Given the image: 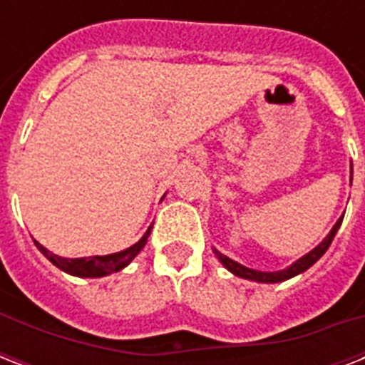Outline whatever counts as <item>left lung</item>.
<instances>
[{
	"label": "left lung",
	"mask_w": 365,
	"mask_h": 365,
	"mask_svg": "<svg viewBox=\"0 0 365 365\" xmlns=\"http://www.w3.org/2000/svg\"><path fill=\"white\" fill-rule=\"evenodd\" d=\"M351 170H352V168H351ZM351 174H352V172H351ZM351 182H352V178H351ZM341 222H343V216L337 220V223L334 225V229L329 231L328 237H326L322 242L318 244L317 248L311 250L309 254H305L303 257H299V259L295 261V263H292L288 269H282V271H274V272L255 271V269H248V267L240 265V263L233 261L231 257H227V255L220 254L217 250H214V252H216L217 259L222 261V265L225 267V269H229V271L233 272V274H237V277L246 278V280H254V282H265V284L284 282V280H288V278H292V277H295V274H301L303 271H307L309 267L314 265V263H317V261L320 259L324 254H326V250L329 248V244H331V240H334L335 233H337V229L341 227Z\"/></svg>",
	"instance_id": "obj_1"
}]
</instances>
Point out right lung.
<instances>
[{"label": "right lung", "instance_id": "add662e5", "mask_svg": "<svg viewBox=\"0 0 365 365\" xmlns=\"http://www.w3.org/2000/svg\"><path fill=\"white\" fill-rule=\"evenodd\" d=\"M151 227L153 225H149V229L145 231L142 239L138 240L136 244H132L130 248L123 250V252H117V254H110V255H91V257H77V259H68V257H60V255L53 254V252H48L45 246L36 242V246L39 248L45 257H47L53 265H56L58 269H62L68 274H73V277H83V278H98V277H106V274H111V272H117L125 269L128 263H130L138 254H140V250L145 246L148 242V237L151 233Z\"/></svg>", "mask_w": 365, "mask_h": 365}]
</instances>
